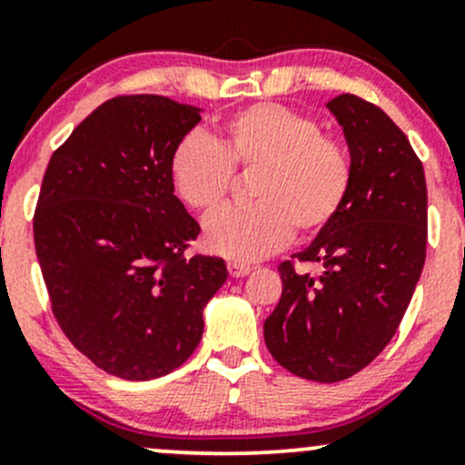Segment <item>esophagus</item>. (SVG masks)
Instances as JSON below:
<instances>
[{"label": "esophagus", "instance_id": "1", "mask_svg": "<svg viewBox=\"0 0 465 465\" xmlns=\"http://www.w3.org/2000/svg\"><path fill=\"white\" fill-rule=\"evenodd\" d=\"M228 272H231V277H246L251 272V266L239 262H228Z\"/></svg>", "mask_w": 465, "mask_h": 465}]
</instances>
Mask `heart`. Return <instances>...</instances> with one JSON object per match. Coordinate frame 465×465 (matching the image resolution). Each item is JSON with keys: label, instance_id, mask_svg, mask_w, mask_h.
<instances>
[{"label": "heart", "instance_id": "1", "mask_svg": "<svg viewBox=\"0 0 465 465\" xmlns=\"http://www.w3.org/2000/svg\"><path fill=\"white\" fill-rule=\"evenodd\" d=\"M234 168L257 173L251 206L226 208L203 226V243L232 262H254L334 222L352 183L351 154L308 114L254 104L231 114L219 137L188 133L171 154V183L188 208L213 213L232 186Z\"/></svg>", "mask_w": 465, "mask_h": 465}]
</instances>
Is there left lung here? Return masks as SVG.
Masks as SVG:
<instances>
[{
  "mask_svg": "<svg viewBox=\"0 0 465 465\" xmlns=\"http://www.w3.org/2000/svg\"><path fill=\"white\" fill-rule=\"evenodd\" d=\"M326 106L351 153V191L331 226L292 254L322 277L279 266L283 291L263 339L286 371L334 383L366 368L401 323L426 262L428 193L411 142L381 108L348 93Z\"/></svg>",
  "mask_w": 465,
  "mask_h": 465,
  "instance_id": "8db88e82",
  "label": "left lung"
}]
</instances>
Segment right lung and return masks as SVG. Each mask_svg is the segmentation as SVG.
Here are the masks:
<instances>
[{"mask_svg": "<svg viewBox=\"0 0 465 465\" xmlns=\"http://www.w3.org/2000/svg\"><path fill=\"white\" fill-rule=\"evenodd\" d=\"M202 108L124 94L53 153L35 251L59 326L97 368L148 381L182 366L223 286V259L183 252L202 228L174 197L171 154Z\"/></svg>", "mask_w": 465, "mask_h": 465, "instance_id": "add662e5", "label": "right lung"}]
</instances>
